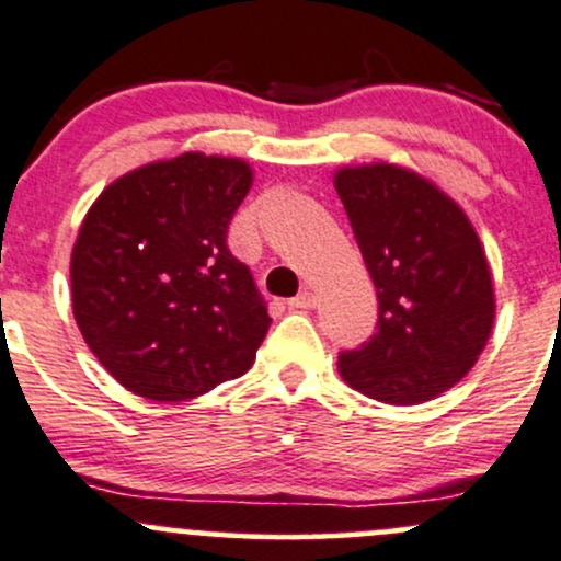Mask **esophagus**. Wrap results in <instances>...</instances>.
<instances>
[{
	"mask_svg": "<svg viewBox=\"0 0 561 561\" xmlns=\"http://www.w3.org/2000/svg\"><path fill=\"white\" fill-rule=\"evenodd\" d=\"M287 306H290V309H296V311H300V309H311V306H314V296H311L309 290H304V293H298L296 298L287 300Z\"/></svg>",
	"mask_w": 561,
	"mask_h": 561,
	"instance_id": "1",
	"label": "esophagus"
}]
</instances>
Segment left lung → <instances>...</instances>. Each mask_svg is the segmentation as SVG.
<instances>
[{
    "mask_svg": "<svg viewBox=\"0 0 561 561\" xmlns=\"http://www.w3.org/2000/svg\"><path fill=\"white\" fill-rule=\"evenodd\" d=\"M335 191L379 298L376 333L341 352V376L381 403L433 400L473 368L492 333L479 233L444 191L392 163L341 169Z\"/></svg>",
    "mask_w": 561,
    "mask_h": 561,
    "instance_id": "left-lung-1",
    "label": "left lung"
}]
</instances>
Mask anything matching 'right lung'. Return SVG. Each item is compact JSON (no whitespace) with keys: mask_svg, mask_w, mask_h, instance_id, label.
Instances as JSON below:
<instances>
[{"mask_svg":"<svg viewBox=\"0 0 561 561\" xmlns=\"http://www.w3.org/2000/svg\"><path fill=\"white\" fill-rule=\"evenodd\" d=\"M252 185L239 158L185 152L123 174L82 220L72 309L123 387L180 403L239 379L271 325L228 226Z\"/></svg>","mask_w":561,"mask_h":561,"instance_id":"add662e5","label":"right lung"}]
</instances>
